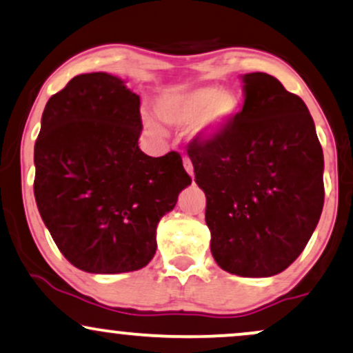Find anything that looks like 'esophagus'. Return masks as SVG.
<instances>
[{"mask_svg":"<svg viewBox=\"0 0 353 353\" xmlns=\"http://www.w3.org/2000/svg\"><path fill=\"white\" fill-rule=\"evenodd\" d=\"M184 168H185V171L189 172V176L194 177V166H192V161L189 158H184Z\"/></svg>","mask_w":353,"mask_h":353,"instance_id":"obj_1","label":"esophagus"}]
</instances>
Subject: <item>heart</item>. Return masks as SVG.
<instances>
[{
    "label": "heart",
    "mask_w": 353,
    "mask_h": 353,
    "mask_svg": "<svg viewBox=\"0 0 353 353\" xmlns=\"http://www.w3.org/2000/svg\"><path fill=\"white\" fill-rule=\"evenodd\" d=\"M156 109L171 125L194 123V135L212 138L225 130L228 123L238 114L239 101L228 89H216L213 86L194 88L181 92H164L156 101ZM150 128L156 123L145 117Z\"/></svg>",
    "instance_id": "obj_1"
}]
</instances>
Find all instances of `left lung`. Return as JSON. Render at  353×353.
I'll list each match as a JSON object with an SVG mask.
<instances>
[{
    "label": "left lung",
    "instance_id": "left-lung-1",
    "mask_svg": "<svg viewBox=\"0 0 353 353\" xmlns=\"http://www.w3.org/2000/svg\"><path fill=\"white\" fill-rule=\"evenodd\" d=\"M244 105L225 130L187 146L205 192L210 249L239 276L283 272L306 248L324 205V156L301 97L267 73L243 77Z\"/></svg>",
    "mask_w": 353,
    "mask_h": 353
}]
</instances>
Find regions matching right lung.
I'll return each mask as SVG.
<instances>
[{"instance_id":"obj_1","label":"right lung","mask_w":353,"mask_h":353,"mask_svg":"<svg viewBox=\"0 0 353 353\" xmlns=\"http://www.w3.org/2000/svg\"><path fill=\"white\" fill-rule=\"evenodd\" d=\"M140 96L107 73L78 74L48 99L34 146V195L60 252L89 274L143 269L156 226L192 184L179 153L138 148Z\"/></svg>"}]
</instances>
